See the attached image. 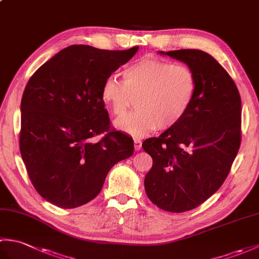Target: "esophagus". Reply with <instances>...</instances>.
Listing matches in <instances>:
<instances>
[{
	"mask_svg": "<svg viewBox=\"0 0 259 259\" xmlns=\"http://www.w3.org/2000/svg\"><path fill=\"white\" fill-rule=\"evenodd\" d=\"M141 147H142V142L140 140H138V139L135 140V149L137 151H139L141 149Z\"/></svg>",
	"mask_w": 259,
	"mask_h": 259,
	"instance_id": "34e87169",
	"label": "esophagus"
}]
</instances>
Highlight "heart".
Here are the masks:
<instances>
[{"label":"heart","instance_id":"heart-1","mask_svg":"<svg viewBox=\"0 0 259 259\" xmlns=\"http://www.w3.org/2000/svg\"><path fill=\"white\" fill-rule=\"evenodd\" d=\"M122 76L123 81L104 80L101 101L114 115H122L136 99L137 111L114 120L115 128L136 138L172 128L194 102L197 78L187 65L146 57L124 68Z\"/></svg>","mask_w":259,"mask_h":259}]
</instances>
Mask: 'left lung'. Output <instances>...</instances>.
Wrapping results in <instances>:
<instances>
[{
  "label": "left lung",
  "mask_w": 259,
  "mask_h": 259,
  "mask_svg": "<svg viewBox=\"0 0 259 259\" xmlns=\"http://www.w3.org/2000/svg\"><path fill=\"white\" fill-rule=\"evenodd\" d=\"M158 53L188 65L197 91L179 123L142 144L153 161L145 189L159 208L184 212L206 201L227 178L240 146L241 101L235 82L210 54L194 49Z\"/></svg>",
  "instance_id": "obj_1"
}]
</instances>
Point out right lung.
Listing matches in <instances>:
<instances>
[{"label":"right lung","mask_w":259,"mask_h":259,"mask_svg":"<svg viewBox=\"0 0 259 259\" xmlns=\"http://www.w3.org/2000/svg\"><path fill=\"white\" fill-rule=\"evenodd\" d=\"M71 46L38 68L21 101L20 151L36 191L61 208L96 198L115 163L133 156L134 140L110 129L101 88L138 51ZM106 132L98 143L93 136Z\"/></svg>","instance_id":"obj_1"}]
</instances>
